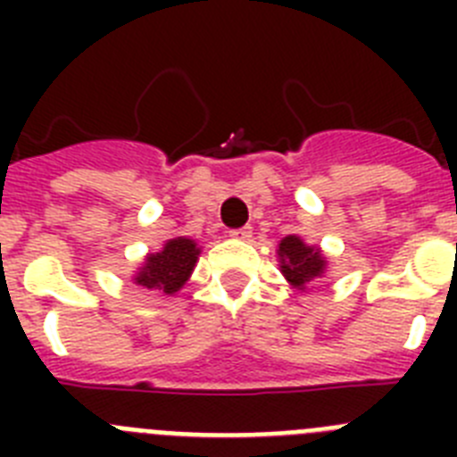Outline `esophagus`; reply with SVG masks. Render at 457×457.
Segmentation results:
<instances>
[{"label":"esophagus","instance_id":"obj_1","mask_svg":"<svg viewBox=\"0 0 457 457\" xmlns=\"http://www.w3.org/2000/svg\"><path fill=\"white\" fill-rule=\"evenodd\" d=\"M228 236H231L233 240H249V237H252V226H242V228H233V231H228Z\"/></svg>","mask_w":457,"mask_h":457}]
</instances>
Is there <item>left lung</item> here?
<instances>
[{"label":"left lung","instance_id":"left-lung-1","mask_svg":"<svg viewBox=\"0 0 457 457\" xmlns=\"http://www.w3.org/2000/svg\"><path fill=\"white\" fill-rule=\"evenodd\" d=\"M278 270L293 288L304 293L309 284L322 278L327 272V256L316 245H306L300 236L281 237L277 247Z\"/></svg>","mask_w":457,"mask_h":457}]
</instances>
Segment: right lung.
I'll return each mask as SVG.
<instances>
[{
  "mask_svg": "<svg viewBox=\"0 0 457 457\" xmlns=\"http://www.w3.org/2000/svg\"><path fill=\"white\" fill-rule=\"evenodd\" d=\"M201 247L187 236L171 237L155 253H146L144 263L132 274V284L151 293L176 295L192 277Z\"/></svg>",
  "mask_w": 457,
  "mask_h": 457,
  "instance_id": "right-lung-1",
  "label": "right lung"
}]
</instances>
